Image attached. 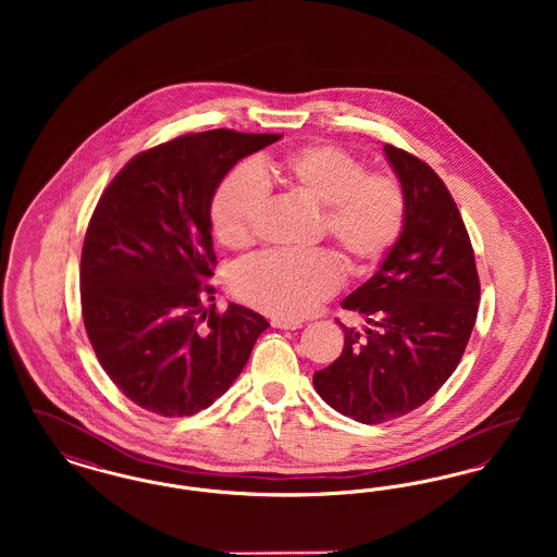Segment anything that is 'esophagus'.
Here are the masks:
<instances>
[{"label": "esophagus", "instance_id": "34e87169", "mask_svg": "<svg viewBox=\"0 0 557 557\" xmlns=\"http://www.w3.org/2000/svg\"><path fill=\"white\" fill-rule=\"evenodd\" d=\"M271 325L277 327V330H298L302 323L294 321V319H273Z\"/></svg>", "mask_w": 557, "mask_h": 557}]
</instances>
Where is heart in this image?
Segmentation results:
<instances>
[{"label": "heart", "instance_id": "1", "mask_svg": "<svg viewBox=\"0 0 557 557\" xmlns=\"http://www.w3.org/2000/svg\"><path fill=\"white\" fill-rule=\"evenodd\" d=\"M267 177L323 207V232L355 271L380 263L397 242L405 196L391 173H366L363 162L338 146L311 144L269 162ZM265 177L255 164L234 166L216 187L211 225L227 248L255 239L267 202ZM341 286V269L330 252H267L239 265L234 292L250 307L277 319L309 315Z\"/></svg>", "mask_w": 557, "mask_h": 557}]
</instances>
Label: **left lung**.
<instances>
[{
	"mask_svg": "<svg viewBox=\"0 0 557 557\" xmlns=\"http://www.w3.org/2000/svg\"><path fill=\"white\" fill-rule=\"evenodd\" d=\"M405 196L403 230L370 280L343 300L366 330H345L343 355L315 371L319 397L346 418H400L447 382L476 323L480 282L463 219L424 160L384 146Z\"/></svg>",
	"mask_w": 557,
	"mask_h": 557,
	"instance_id": "1",
	"label": "left lung"
}]
</instances>
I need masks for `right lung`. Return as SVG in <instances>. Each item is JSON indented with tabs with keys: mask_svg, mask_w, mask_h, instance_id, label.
Segmentation results:
<instances>
[{
	"mask_svg": "<svg viewBox=\"0 0 557 557\" xmlns=\"http://www.w3.org/2000/svg\"><path fill=\"white\" fill-rule=\"evenodd\" d=\"M280 133H189L133 157L104 189L81 252L89 343L125 397L162 418L207 409L244 370L267 319L214 300L211 202Z\"/></svg>",
	"mask_w": 557,
	"mask_h": 557,
	"instance_id": "obj_1",
	"label": "right lung"
}]
</instances>
